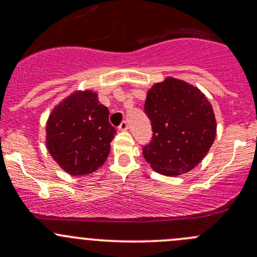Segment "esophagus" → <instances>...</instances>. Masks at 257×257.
I'll return each mask as SVG.
<instances>
[{
    "label": "esophagus",
    "mask_w": 257,
    "mask_h": 257,
    "mask_svg": "<svg viewBox=\"0 0 257 257\" xmlns=\"http://www.w3.org/2000/svg\"><path fill=\"white\" fill-rule=\"evenodd\" d=\"M128 128H129V124H128V121H125V120L121 121L120 125L118 126L119 131H123V132H124V131H128Z\"/></svg>",
    "instance_id": "34e87169"
}]
</instances>
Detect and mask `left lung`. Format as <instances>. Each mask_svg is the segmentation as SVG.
<instances>
[{
  "instance_id": "8db88e82",
  "label": "left lung",
  "mask_w": 257,
  "mask_h": 257,
  "mask_svg": "<svg viewBox=\"0 0 257 257\" xmlns=\"http://www.w3.org/2000/svg\"><path fill=\"white\" fill-rule=\"evenodd\" d=\"M144 113L153 137L143 155L163 175H180L208 154L216 136V121L205 95L189 83L167 78L149 89Z\"/></svg>"
}]
</instances>
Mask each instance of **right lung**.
Instances as JSON below:
<instances>
[{
  "label": "right lung",
  "mask_w": 257,
  "mask_h": 257,
  "mask_svg": "<svg viewBox=\"0 0 257 257\" xmlns=\"http://www.w3.org/2000/svg\"><path fill=\"white\" fill-rule=\"evenodd\" d=\"M46 133L52 158L77 177L90 174L104 164L116 131L97 93L85 90L73 93L52 110Z\"/></svg>",
  "instance_id": "right-lung-1"
}]
</instances>
